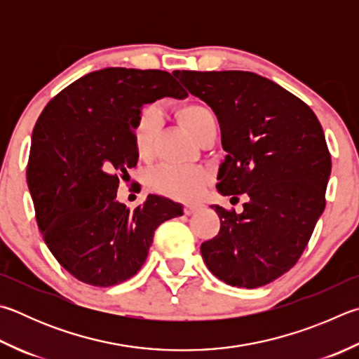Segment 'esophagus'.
<instances>
[{
  "label": "esophagus",
  "mask_w": 359,
  "mask_h": 359,
  "mask_svg": "<svg viewBox=\"0 0 359 359\" xmlns=\"http://www.w3.org/2000/svg\"><path fill=\"white\" fill-rule=\"evenodd\" d=\"M199 210V205L198 204H188V205H185V213L187 215H193V213H196Z\"/></svg>",
  "instance_id": "esophagus-1"
}]
</instances>
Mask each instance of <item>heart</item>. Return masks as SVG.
<instances>
[{
  "label": "heart",
  "mask_w": 359,
  "mask_h": 359,
  "mask_svg": "<svg viewBox=\"0 0 359 359\" xmlns=\"http://www.w3.org/2000/svg\"><path fill=\"white\" fill-rule=\"evenodd\" d=\"M180 122L194 138L217 127V117L201 103H187L177 109ZM161 130V111L157 105H146L133 123V144L138 157L149 160L154 154L155 141ZM208 184L207 174L198 168L160 166L149 175V187L155 193L172 199H194Z\"/></svg>",
  "instance_id": "1"
}]
</instances>
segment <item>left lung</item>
<instances>
[{
	"label": "left lung",
	"instance_id": "left-lung-1",
	"mask_svg": "<svg viewBox=\"0 0 359 359\" xmlns=\"http://www.w3.org/2000/svg\"><path fill=\"white\" fill-rule=\"evenodd\" d=\"M174 76L218 117L227 152L217 185L246 194L243 212L212 205L218 236L201 245L205 265L233 287H262L302 257L325 210L331 155L314 111L252 72L175 70Z\"/></svg>",
	"mask_w": 359,
	"mask_h": 359
}]
</instances>
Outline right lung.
<instances>
[{"label":"right lung","instance_id":"right-lung-1","mask_svg":"<svg viewBox=\"0 0 359 359\" xmlns=\"http://www.w3.org/2000/svg\"><path fill=\"white\" fill-rule=\"evenodd\" d=\"M187 95L168 72L108 67L69 84L39 116L26 182L45 245L78 281H127L146 262L155 229L184 215L157 194L128 210L116 193L138 163L133 123L142 105Z\"/></svg>","mask_w":359,"mask_h":359}]
</instances>
